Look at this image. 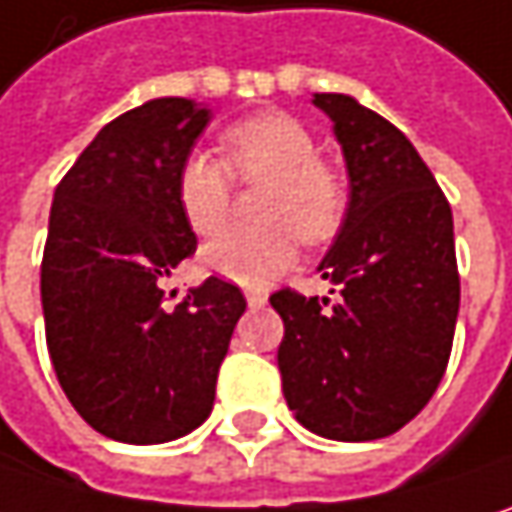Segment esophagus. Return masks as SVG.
Returning a JSON list of instances; mask_svg holds the SVG:
<instances>
[{
	"label": "esophagus",
	"instance_id": "34e87169",
	"mask_svg": "<svg viewBox=\"0 0 512 512\" xmlns=\"http://www.w3.org/2000/svg\"><path fill=\"white\" fill-rule=\"evenodd\" d=\"M246 302H249L252 310H260V307L266 304V293H263V290H249V293H246Z\"/></svg>",
	"mask_w": 512,
	"mask_h": 512
}]
</instances>
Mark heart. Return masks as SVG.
<instances>
[{
	"label": "heart",
	"instance_id": "b5f03b06",
	"mask_svg": "<svg viewBox=\"0 0 512 512\" xmlns=\"http://www.w3.org/2000/svg\"><path fill=\"white\" fill-rule=\"evenodd\" d=\"M222 161L190 152L175 175V199L196 234H216L231 213L234 178L266 181L257 216L263 222L219 234L202 252V266L228 281L255 287L281 275L296 243L331 240L349 208L346 178L319 161V143L302 119L266 111L228 125L219 137Z\"/></svg>",
	"mask_w": 512,
	"mask_h": 512
}]
</instances>
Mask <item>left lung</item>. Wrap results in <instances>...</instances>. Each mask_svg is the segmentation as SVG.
<instances>
[{
	"instance_id": "obj_1",
	"label": "left lung",
	"mask_w": 512,
	"mask_h": 512,
	"mask_svg": "<svg viewBox=\"0 0 512 512\" xmlns=\"http://www.w3.org/2000/svg\"><path fill=\"white\" fill-rule=\"evenodd\" d=\"M334 119L351 199L319 272L337 299L290 287L269 296L284 319L281 387L307 431L343 442L390 437L437 393L460 307L451 205L390 119L343 93H316Z\"/></svg>"
}]
</instances>
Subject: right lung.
I'll list each match as a JSON object with an SVG mask.
<instances>
[{
	"label": "right lung",
	"mask_w": 512,
	"mask_h": 512,
	"mask_svg": "<svg viewBox=\"0 0 512 512\" xmlns=\"http://www.w3.org/2000/svg\"><path fill=\"white\" fill-rule=\"evenodd\" d=\"M190 99H152L108 122L61 178L40 263L46 346L78 416L131 445L178 440L210 416L246 310L210 275L169 307L163 281L196 252L175 175L208 125Z\"/></svg>",
	"instance_id": "right-lung-1"
}]
</instances>
